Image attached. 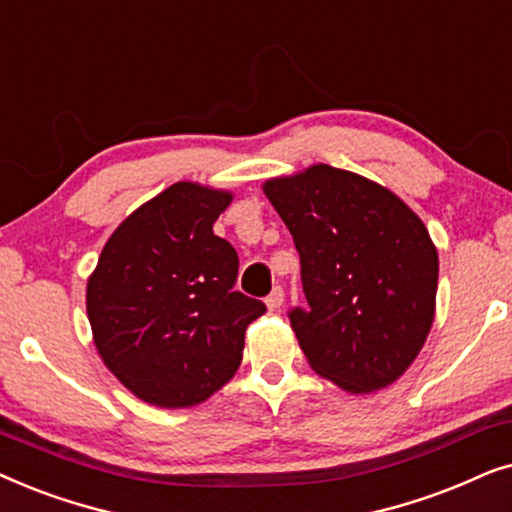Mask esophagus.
<instances>
[{
    "label": "esophagus",
    "mask_w": 512,
    "mask_h": 512,
    "mask_svg": "<svg viewBox=\"0 0 512 512\" xmlns=\"http://www.w3.org/2000/svg\"><path fill=\"white\" fill-rule=\"evenodd\" d=\"M283 288L281 285H276L274 290H271V295L264 299V302H267V309L269 311H276V309H281V304H283Z\"/></svg>",
    "instance_id": "esophagus-1"
}]
</instances>
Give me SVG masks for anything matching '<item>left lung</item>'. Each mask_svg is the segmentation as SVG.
I'll return each mask as SVG.
<instances>
[{
  "label": "left lung",
  "instance_id": "obj_1",
  "mask_svg": "<svg viewBox=\"0 0 512 512\" xmlns=\"http://www.w3.org/2000/svg\"><path fill=\"white\" fill-rule=\"evenodd\" d=\"M262 189L302 262L306 306L290 325L311 370L349 393L391 386L435 318L438 250L426 224L391 189L327 163Z\"/></svg>",
  "mask_w": 512,
  "mask_h": 512
}]
</instances>
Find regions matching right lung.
Listing matches in <instances>:
<instances>
[{"mask_svg":"<svg viewBox=\"0 0 512 512\" xmlns=\"http://www.w3.org/2000/svg\"><path fill=\"white\" fill-rule=\"evenodd\" d=\"M234 199L175 182L107 238L86 283V313L102 363L149 405L180 410L234 377L245 330L267 311L234 290L238 255L213 234Z\"/></svg>","mask_w":512,"mask_h":512,"instance_id":"obj_1","label":"right lung"}]
</instances>
